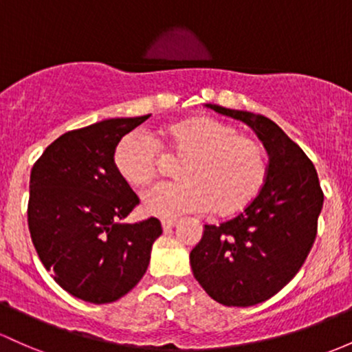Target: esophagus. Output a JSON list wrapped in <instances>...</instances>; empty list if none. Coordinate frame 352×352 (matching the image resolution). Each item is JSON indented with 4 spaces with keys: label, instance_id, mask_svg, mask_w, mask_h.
Masks as SVG:
<instances>
[{
    "label": "esophagus",
    "instance_id": "1",
    "mask_svg": "<svg viewBox=\"0 0 352 352\" xmlns=\"http://www.w3.org/2000/svg\"><path fill=\"white\" fill-rule=\"evenodd\" d=\"M175 220L173 219H164L162 220V229L165 230V232H167V230H170V229H173V227H175Z\"/></svg>",
    "mask_w": 352,
    "mask_h": 352
}]
</instances>
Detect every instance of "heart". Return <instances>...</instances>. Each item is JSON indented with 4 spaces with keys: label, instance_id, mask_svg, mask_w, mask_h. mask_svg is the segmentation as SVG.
<instances>
[{
    "label": "heart",
    "instance_id": "b5f03b06",
    "mask_svg": "<svg viewBox=\"0 0 352 352\" xmlns=\"http://www.w3.org/2000/svg\"><path fill=\"white\" fill-rule=\"evenodd\" d=\"M160 148L170 160L180 162V182L158 184L145 192L144 210L157 217L208 208L215 215L235 214L256 199L267 179L269 157L262 142L212 117L172 123L155 138L144 132L125 135L115 148V170L126 184L145 187L164 164Z\"/></svg>",
    "mask_w": 352,
    "mask_h": 352
}]
</instances>
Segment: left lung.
<instances>
[{"instance_id": "obj_1", "label": "left lung", "mask_w": 352, "mask_h": 352, "mask_svg": "<svg viewBox=\"0 0 352 352\" xmlns=\"http://www.w3.org/2000/svg\"><path fill=\"white\" fill-rule=\"evenodd\" d=\"M247 123L269 153V172L252 202L237 217L206 226L190 252L204 291L223 306L264 302L299 272L318 235L324 194L309 157L272 120L210 105Z\"/></svg>"}]
</instances>
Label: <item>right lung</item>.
<instances>
[{"instance_id":"right-lung-1","label":"right lung","mask_w":352,"mask_h":352,"mask_svg":"<svg viewBox=\"0 0 352 352\" xmlns=\"http://www.w3.org/2000/svg\"><path fill=\"white\" fill-rule=\"evenodd\" d=\"M150 115L72 130L46 146L30 177L28 227L38 257L65 291L113 302L144 277L162 223H120L140 204L118 175V142Z\"/></svg>"}]
</instances>
